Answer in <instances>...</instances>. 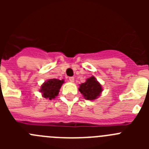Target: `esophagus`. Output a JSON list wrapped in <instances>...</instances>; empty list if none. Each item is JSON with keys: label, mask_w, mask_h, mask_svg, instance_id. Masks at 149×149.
<instances>
[{"label": "esophagus", "mask_w": 149, "mask_h": 149, "mask_svg": "<svg viewBox=\"0 0 149 149\" xmlns=\"http://www.w3.org/2000/svg\"><path fill=\"white\" fill-rule=\"evenodd\" d=\"M68 80H69V81H70V82L73 83L74 81V77H68Z\"/></svg>", "instance_id": "obj_1"}]
</instances>
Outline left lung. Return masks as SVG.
Masks as SVG:
<instances>
[{"label": "left lung", "instance_id": "obj_1", "mask_svg": "<svg viewBox=\"0 0 149 149\" xmlns=\"http://www.w3.org/2000/svg\"><path fill=\"white\" fill-rule=\"evenodd\" d=\"M79 91L86 99L94 100L100 95L102 92V88L95 77H91L86 80V82L80 85Z\"/></svg>", "mask_w": 149, "mask_h": 149}]
</instances>
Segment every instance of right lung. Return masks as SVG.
<instances>
[{
    "instance_id": "add662e5",
    "label": "right lung",
    "mask_w": 149,
    "mask_h": 149,
    "mask_svg": "<svg viewBox=\"0 0 149 149\" xmlns=\"http://www.w3.org/2000/svg\"><path fill=\"white\" fill-rule=\"evenodd\" d=\"M64 83L63 80L58 79H50L42 85L40 92L42 93L44 98L51 100L54 98L59 93L62 84Z\"/></svg>"
}]
</instances>
